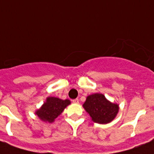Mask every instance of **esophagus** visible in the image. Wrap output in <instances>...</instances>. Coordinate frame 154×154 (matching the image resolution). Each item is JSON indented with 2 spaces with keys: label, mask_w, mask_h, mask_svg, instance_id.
I'll list each match as a JSON object with an SVG mask.
<instances>
[{
  "label": "esophagus",
  "mask_w": 154,
  "mask_h": 154,
  "mask_svg": "<svg viewBox=\"0 0 154 154\" xmlns=\"http://www.w3.org/2000/svg\"><path fill=\"white\" fill-rule=\"evenodd\" d=\"M72 102H73L74 103H79V100L78 99H75V100H72Z\"/></svg>",
  "instance_id": "1"
}]
</instances>
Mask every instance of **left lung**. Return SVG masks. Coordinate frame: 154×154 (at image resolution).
<instances>
[{
    "label": "left lung",
    "instance_id": "obj_1",
    "mask_svg": "<svg viewBox=\"0 0 154 154\" xmlns=\"http://www.w3.org/2000/svg\"><path fill=\"white\" fill-rule=\"evenodd\" d=\"M83 107L93 122L101 125L112 122L120 109L119 104L112 103L101 93H94L87 96Z\"/></svg>",
    "mask_w": 154,
    "mask_h": 154
}]
</instances>
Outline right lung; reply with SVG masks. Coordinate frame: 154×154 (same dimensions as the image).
Wrapping results in <instances>:
<instances>
[{
	"instance_id": "right-lung-1",
	"label": "right lung",
	"mask_w": 154,
	"mask_h": 154,
	"mask_svg": "<svg viewBox=\"0 0 154 154\" xmlns=\"http://www.w3.org/2000/svg\"><path fill=\"white\" fill-rule=\"evenodd\" d=\"M71 104V100L49 96L41 108L35 111V115L46 123H53L64 109Z\"/></svg>"
}]
</instances>
